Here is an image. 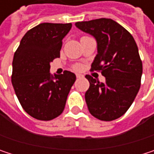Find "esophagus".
<instances>
[{
	"label": "esophagus",
	"mask_w": 154,
	"mask_h": 154,
	"mask_svg": "<svg viewBox=\"0 0 154 154\" xmlns=\"http://www.w3.org/2000/svg\"><path fill=\"white\" fill-rule=\"evenodd\" d=\"M76 76H77V78H81V77H84V76H83L82 74H77Z\"/></svg>",
	"instance_id": "obj_1"
}]
</instances>
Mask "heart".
<instances>
[{
	"label": "heart",
	"instance_id": "heart-1",
	"mask_svg": "<svg viewBox=\"0 0 154 154\" xmlns=\"http://www.w3.org/2000/svg\"><path fill=\"white\" fill-rule=\"evenodd\" d=\"M80 68H81L80 65H75V66H74V69H79Z\"/></svg>",
	"mask_w": 154,
	"mask_h": 154
}]
</instances>
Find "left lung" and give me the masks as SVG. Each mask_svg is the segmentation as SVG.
Masks as SVG:
<instances>
[{
	"label": "left lung",
	"instance_id": "1",
	"mask_svg": "<svg viewBox=\"0 0 154 154\" xmlns=\"http://www.w3.org/2000/svg\"><path fill=\"white\" fill-rule=\"evenodd\" d=\"M80 30L92 35L97 42L98 53L91 70L100 71L105 83L90 75L85 98L89 112L103 121L114 120L133 103L141 85L143 64L132 35L110 18L77 22Z\"/></svg>",
	"mask_w": 154,
	"mask_h": 154
}]
</instances>
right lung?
<instances>
[{"mask_svg":"<svg viewBox=\"0 0 154 154\" xmlns=\"http://www.w3.org/2000/svg\"><path fill=\"white\" fill-rule=\"evenodd\" d=\"M72 24L42 23L28 30L14 53L11 83L24 110L39 120L60 116L76 75L50 73V63L60 57L62 39Z\"/></svg>","mask_w":154,"mask_h":154,"instance_id":"obj_1","label":"right lung"}]
</instances>
